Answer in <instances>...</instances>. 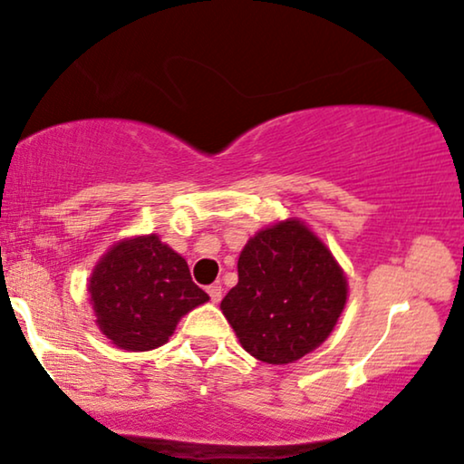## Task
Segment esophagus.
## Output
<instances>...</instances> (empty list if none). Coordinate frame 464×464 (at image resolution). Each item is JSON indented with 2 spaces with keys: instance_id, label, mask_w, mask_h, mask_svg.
<instances>
[{
  "instance_id": "esophagus-1",
  "label": "esophagus",
  "mask_w": 464,
  "mask_h": 464,
  "mask_svg": "<svg viewBox=\"0 0 464 464\" xmlns=\"http://www.w3.org/2000/svg\"><path fill=\"white\" fill-rule=\"evenodd\" d=\"M208 294H209L211 303H220V300H222V287L218 285V283H216V285L208 287Z\"/></svg>"
}]
</instances>
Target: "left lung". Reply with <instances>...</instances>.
Returning <instances> with one entry per match:
<instances>
[{
	"instance_id": "8db88e82",
	"label": "left lung",
	"mask_w": 464,
	"mask_h": 464,
	"mask_svg": "<svg viewBox=\"0 0 464 464\" xmlns=\"http://www.w3.org/2000/svg\"><path fill=\"white\" fill-rule=\"evenodd\" d=\"M348 281L304 222L261 228L239 253L237 285L220 309L255 359L285 365L315 350L342 315Z\"/></svg>"
}]
</instances>
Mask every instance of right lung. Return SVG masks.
I'll return each instance as SVG.
<instances>
[{
	"label": "right lung",
	"mask_w": 464,
	"mask_h": 464,
	"mask_svg": "<svg viewBox=\"0 0 464 464\" xmlns=\"http://www.w3.org/2000/svg\"><path fill=\"white\" fill-rule=\"evenodd\" d=\"M88 294L102 333L131 353L164 345L179 320L209 300L186 259L155 233L114 244L94 266Z\"/></svg>",
	"instance_id": "right-lung-1"
}]
</instances>
